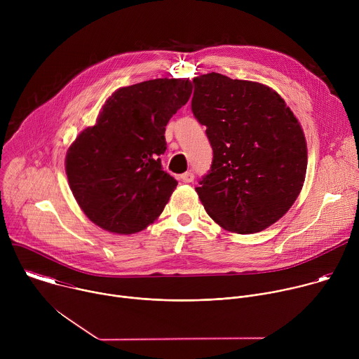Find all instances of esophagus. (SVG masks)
<instances>
[{
    "instance_id": "obj_1",
    "label": "esophagus",
    "mask_w": 359,
    "mask_h": 359,
    "mask_svg": "<svg viewBox=\"0 0 359 359\" xmlns=\"http://www.w3.org/2000/svg\"><path fill=\"white\" fill-rule=\"evenodd\" d=\"M180 179L184 182V183H190V182H193V179H194V173L190 170V172H186V173H183V175H180Z\"/></svg>"
}]
</instances>
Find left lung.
Returning <instances> with one entry per match:
<instances>
[{"mask_svg": "<svg viewBox=\"0 0 359 359\" xmlns=\"http://www.w3.org/2000/svg\"><path fill=\"white\" fill-rule=\"evenodd\" d=\"M191 112L213 149L196 191L223 229L257 233L281 219L306 170L302 129L281 96L266 85L208 74L193 79Z\"/></svg>", "mask_w": 359, "mask_h": 359, "instance_id": "left-lung-1", "label": "left lung"}]
</instances>
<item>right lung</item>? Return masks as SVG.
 I'll list each match as a JSON object with an SVG mask.
<instances>
[{"label":"right lung","mask_w":359,"mask_h":359,"mask_svg":"<svg viewBox=\"0 0 359 359\" xmlns=\"http://www.w3.org/2000/svg\"><path fill=\"white\" fill-rule=\"evenodd\" d=\"M186 79H151L118 89L97 123L69 147L67 176L83 213L99 227L132 234L163 212L177 180L163 170L165 130L187 104Z\"/></svg>","instance_id":"1"}]
</instances>
